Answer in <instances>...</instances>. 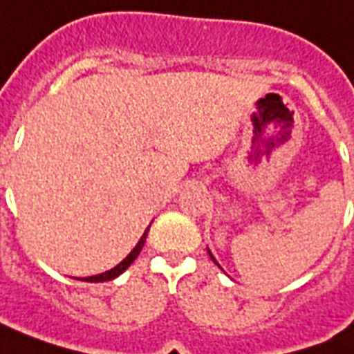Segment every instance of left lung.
I'll return each instance as SVG.
<instances>
[{
  "mask_svg": "<svg viewBox=\"0 0 354 354\" xmlns=\"http://www.w3.org/2000/svg\"><path fill=\"white\" fill-rule=\"evenodd\" d=\"M208 253H210V251H208ZM210 257H212V253H210ZM212 261H214V263H216V259H214V257H212ZM217 264V263H216Z\"/></svg>",
  "mask_w": 354,
  "mask_h": 354,
  "instance_id": "left-lung-1",
  "label": "left lung"
}]
</instances>
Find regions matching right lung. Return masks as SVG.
Wrapping results in <instances>:
<instances>
[{"mask_svg":"<svg viewBox=\"0 0 354 354\" xmlns=\"http://www.w3.org/2000/svg\"><path fill=\"white\" fill-rule=\"evenodd\" d=\"M146 236H148V230H146V232H144V234H142V238L138 240V243H137V245H135V250L131 251L129 255H127V257H125L124 261H122V263L118 264V266H114L112 270L103 272V274H99V276L84 277L82 281H90V283H99V281H111V279H114V277L120 276V274H122V272H124V270H127V268H129V264L138 257V253H140L144 242H146Z\"/></svg>","mask_w":354,"mask_h":354,"instance_id":"right-lung-1","label":"right lung"}]
</instances>
